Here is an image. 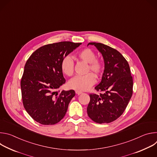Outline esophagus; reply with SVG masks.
<instances>
[{
  "label": "esophagus",
  "instance_id": "34e87169",
  "mask_svg": "<svg viewBox=\"0 0 157 157\" xmlns=\"http://www.w3.org/2000/svg\"><path fill=\"white\" fill-rule=\"evenodd\" d=\"M75 93H76V94H82V92H81V91H75Z\"/></svg>",
  "mask_w": 157,
  "mask_h": 157
}]
</instances>
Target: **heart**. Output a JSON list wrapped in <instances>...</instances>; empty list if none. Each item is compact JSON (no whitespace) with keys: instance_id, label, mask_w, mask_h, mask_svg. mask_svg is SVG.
Instances as JSON below:
<instances>
[{"instance_id":"b5f03b06","label":"heart","mask_w":157,"mask_h":157,"mask_svg":"<svg viewBox=\"0 0 157 157\" xmlns=\"http://www.w3.org/2000/svg\"><path fill=\"white\" fill-rule=\"evenodd\" d=\"M76 56L80 59L88 63L87 72L92 71L96 76H99L103 71L104 64L101 60L96 58V55L90 48H84L79 51ZM62 73L68 76H71L74 73V62L69 56H64L60 64ZM96 82L94 75L89 73L84 75L77 76L72 79L68 83V87L75 90L86 91L91 87Z\"/></svg>"}]
</instances>
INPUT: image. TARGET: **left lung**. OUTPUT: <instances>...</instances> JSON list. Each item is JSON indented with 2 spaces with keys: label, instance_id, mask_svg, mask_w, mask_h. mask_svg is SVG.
<instances>
[{
  "label": "left lung",
  "instance_id": "obj_1",
  "mask_svg": "<svg viewBox=\"0 0 157 157\" xmlns=\"http://www.w3.org/2000/svg\"><path fill=\"white\" fill-rule=\"evenodd\" d=\"M89 44H93L101 53L105 68L101 82L95 87L101 93L89 94L87 115L96 123H110L124 113L132 96L133 78L129 64L114 48L101 43Z\"/></svg>",
  "mask_w": 157,
  "mask_h": 157
}]
</instances>
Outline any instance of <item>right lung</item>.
Wrapping results in <instances>:
<instances>
[{"instance_id": "add662e5", "label": "right lung", "mask_w": 157, "mask_h": 157, "mask_svg": "<svg viewBox=\"0 0 157 157\" xmlns=\"http://www.w3.org/2000/svg\"><path fill=\"white\" fill-rule=\"evenodd\" d=\"M81 43L61 41L45 44L27 59L20 86L22 102L28 114L43 125H54L65 116L74 90L56 91L66 81L61 70L62 59Z\"/></svg>"}]
</instances>
